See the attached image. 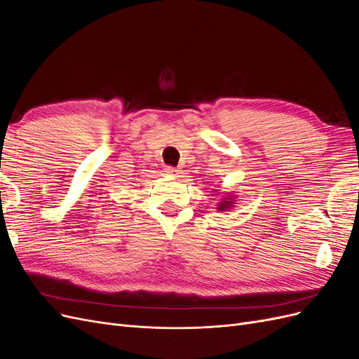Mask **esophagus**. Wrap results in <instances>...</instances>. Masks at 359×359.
I'll return each instance as SVG.
<instances>
[{
  "label": "esophagus",
  "instance_id": "34e87169",
  "mask_svg": "<svg viewBox=\"0 0 359 359\" xmlns=\"http://www.w3.org/2000/svg\"><path fill=\"white\" fill-rule=\"evenodd\" d=\"M166 173H169V175H178L180 170L177 168H172V166H166Z\"/></svg>",
  "mask_w": 359,
  "mask_h": 359
}]
</instances>
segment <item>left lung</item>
I'll return each instance as SVG.
<instances>
[{"label": "left lung", "instance_id": "left-lung-1", "mask_svg": "<svg viewBox=\"0 0 359 359\" xmlns=\"http://www.w3.org/2000/svg\"><path fill=\"white\" fill-rule=\"evenodd\" d=\"M233 203L235 202H233L232 198H223V201L219 203V206H217V210H219V211H227V210L232 208Z\"/></svg>", "mask_w": 359, "mask_h": 359}]
</instances>
